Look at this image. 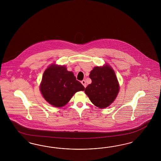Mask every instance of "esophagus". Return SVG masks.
<instances>
[{"label": "esophagus", "mask_w": 161, "mask_h": 161, "mask_svg": "<svg viewBox=\"0 0 161 161\" xmlns=\"http://www.w3.org/2000/svg\"><path fill=\"white\" fill-rule=\"evenodd\" d=\"M81 83H82V84H83V86H84V87H86V86H87V84H86V81H85L84 80H83V81H81Z\"/></svg>", "instance_id": "1"}]
</instances>
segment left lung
I'll return each instance as SVG.
<instances>
[{
    "mask_svg": "<svg viewBox=\"0 0 161 161\" xmlns=\"http://www.w3.org/2000/svg\"><path fill=\"white\" fill-rule=\"evenodd\" d=\"M89 77L92 82L86 88L85 93L96 106L100 108L108 107L119 90L114 71L108 65L96 67L90 72Z\"/></svg>",
    "mask_w": 161,
    "mask_h": 161,
    "instance_id": "1",
    "label": "left lung"
}]
</instances>
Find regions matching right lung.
I'll use <instances>...</instances> for the list:
<instances>
[{"label":"right lung","instance_id":"add662e5","mask_svg":"<svg viewBox=\"0 0 161 161\" xmlns=\"http://www.w3.org/2000/svg\"><path fill=\"white\" fill-rule=\"evenodd\" d=\"M85 89L73 73L65 66L52 65L43 74L40 90L47 102L55 107H63L74 94Z\"/></svg>","mask_w":161,"mask_h":161}]
</instances>
